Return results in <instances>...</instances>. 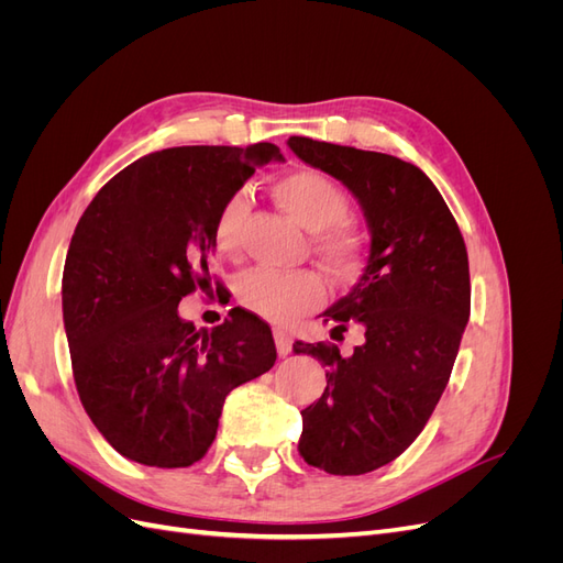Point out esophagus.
I'll return each mask as SVG.
<instances>
[{
  "mask_svg": "<svg viewBox=\"0 0 563 563\" xmlns=\"http://www.w3.org/2000/svg\"><path fill=\"white\" fill-rule=\"evenodd\" d=\"M275 343H277V352H279V356L291 354L294 340H291V335H288L286 331H282V329H277V331H275Z\"/></svg>",
  "mask_w": 563,
  "mask_h": 563,
  "instance_id": "1",
  "label": "esophagus"
}]
</instances>
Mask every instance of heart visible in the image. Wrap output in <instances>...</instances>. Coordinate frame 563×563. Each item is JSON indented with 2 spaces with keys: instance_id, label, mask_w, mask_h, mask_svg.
I'll return each instance as SVG.
<instances>
[{
  "instance_id": "obj_1",
  "label": "heart",
  "mask_w": 563,
  "mask_h": 563,
  "mask_svg": "<svg viewBox=\"0 0 563 563\" xmlns=\"http://www.w3.org/2000/svg\"><path fill=\"white\" fill-rule=\"evenodd\" d=\"M272 195L298 225L312 232L317 258L333 277L347 282L360 275L364 265V240L345 223L350 201L331 178L312 168H298L277 178L272 185ZM246 216V195L234 192L216 220V242L220 251H240ZM236 296L246 310L267 321L284 323L317 308L323 300V284L310 269H251L240 279Z\"/></svg>"
}]
</instances>
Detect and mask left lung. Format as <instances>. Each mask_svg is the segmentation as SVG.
Here are the masks:
<instances>
[{"label": "left lung", "instance_id": "left-lung-1", "mask_svg": "<svg viewBox=\"0 0 563 563\" xmlns=\"http://www.w3.org/2000/svg\"><path fill=\"white\" fill-rule=\"evenodd\" d=\"M296 157L343 183L371 232L352 291L323 312L364 329L350 356L298 343L327 366L323 395L302 416L298 451L312 467L352 476L399 457L444 395L470 319V265L444 197L418 166L383 152L291 135Z\"/></svg>", "mask_w": 563, "mask_h": 563}]
</instances>
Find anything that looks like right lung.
<instances>
[{
	"mask_svg": "<svg viewBox=\"0 0 563 563\" xmlns=\"http://www.w3.org/2000/svg\"><path fill=\"white\" fill-rule=\"evenodd\" d=\"M269 162H284L272 143L150 152L79 218L63 269L75 385L98 432L133 463H197L230 391L275 366L255 314L230 310L211 331L178 314L185 296L211 286L220 209Z\"/></svg>",
	"mask_w": 563,
	"mask_h": 563,
	"instance_id": "1",
	"label": "right lung"
}]
</instances>
